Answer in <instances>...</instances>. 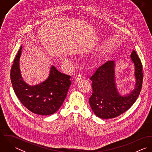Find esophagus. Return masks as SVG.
<instances>
[{
  "label": "esophagus",
  "mask_w": 152,
  "mask_h": 152,
  "mask_svg": "<svg viewBox=\"0 0 152 152\" xmlns=\"http://www.w3.org/2000/svg\"><path fill=\"white\" fill-rule=\"evenodd\" d=\"M83 75H81V74H80V75H77V77H76V78H75V81L77 82V83H78V82H80V81H81L82 80H83Z\"/></svg>",
  "instance_id": "1"
}]
</instances>
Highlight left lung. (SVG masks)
Returning a JSON list of instances; mask_svg holds the SVG:
<instances>
[{
	"instance_id": "8db88e82",
	"label": "left lung",
	"mask_w": 152,
	"mask_h": 152,
	"mask_svg": "<svg viewBox=\"0 0 152 152\" xmlns=\"http://www.w3.org/2000/svg\"><path fill=\"white\" fill-rule=\"evenodd\" d=\"M130 57L134 66L136 83L134 89L129 94L122 95L118 91L115 61H108L99 67L90 78L92 94L89 102L98 117L101 119L116 118L130 108L139 96L142 85V65L134 50L132 51Z\"/></svg>"
}]
</instances>
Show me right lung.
Wrapping results in <instances>:
<instances>
[{"label": "right lung", "instance_id": "1", "mask_svg": "<svg viewBox=\"0 0 152 152\" xmlns=\"http://www.w3.org/2000/svg\"><path fill=\"white\" fill-rule=\"evenodd\" d=\"M22 46L17 54L10 71L14 91L22 104L30 111L40 115L56 112L63 105L71 84V76L58 71L51 65L48 78L39 84L30 86L23 79L19 61Z\"/></svg>", "mask_w": 152, "mask_h": 152}]
</instances>
